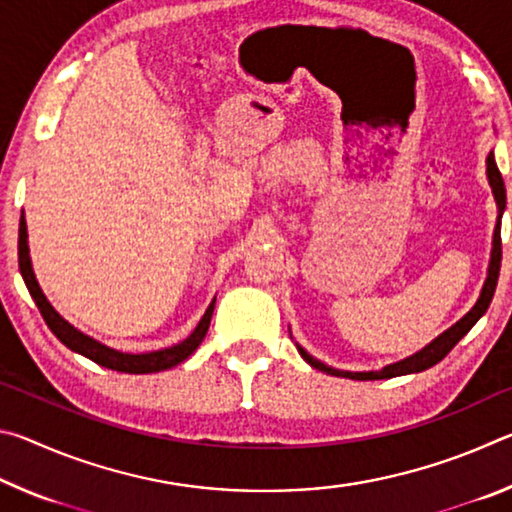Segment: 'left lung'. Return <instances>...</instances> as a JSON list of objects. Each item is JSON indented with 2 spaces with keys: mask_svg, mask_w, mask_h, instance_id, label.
I'll return each instance as SVG.
<instances>
[{
  "mask_svg": "<svg viewBox=\"0 0 512 512\" xmlns=\"http://www.w3.org/2000/svg\"><path fill=\"white\" fill-rule=\"evenodd\" d=\"M485 173H488V183L492 189V196H495V203H497V223H495V235H492V250H490V264H488V275H485V282H483V289L479 293V300L474 302V307L467 311V314L454 323L449 329H445L443 334L436 336L429 345H424L422 350H418L411 357H406L402 361H395V363H388L381 370H368V372H350V370H339V368H332L327 366V363L318 361L316 357H311V354L302 348L300 343H296V348L300 352V357L305 359L311 368L316 370H323L327 375H334V377H348V379H359V381H368V379H391V377H400V375H413V372H422L431 366H436L438 361H443L449 350L454 348V345L463 339V336L470 332V329L476 325V320H479L485 311H488L492 296H495V289H497V280H499V268H501V216H504L506 210V187H504V178H501V173L497 169V162H495V153H488V158H485Z\"/></svg>",
  "mask_w": 512,
  "mask_h": 512,
  "instance_id": "left-lung-1",
  "label": "left lung"
}]
</instances>
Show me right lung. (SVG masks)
Here are the masks:
<instances>
[{
	"label": "right lung",
	"mask_w": 512,
	"mask_h": 512,
	"mask_svg": "<svg viewBox=\"0 0 512 512\" xmlns=\"http://www.w3.org/2000/svg\"><path fill=\"white\" fill-rule=\"evenodd\" d=\"M17 259H20V273L24 277V284L31 293V298L36 300V305L40 309L42 318L49 325L51 332L56 334V339L67 345L72 352H79L83 357L92 359L94 363H99L103 368L117 370V372H131V375H149V372H160V370H169L173 366H178L180 361H185L189 354H192L201 341L205 339L207 327H210V320L214 314V302H210V307L205 309L203 318L198 320V325L192 334L187 336L185 341H180L171 348H162V350H153V352H121L115 348H108L101 341L92 339V336L83 334L81 329H76L72 323L58 314V311L51 307V302L47 300L45 293H42L40 284L36 280V273H33L31 266V255H29V232H27V219H24V212L20 216V239H17Z\"/></svg>",
	"instance_id": "obj_1"
}]
</instances>
